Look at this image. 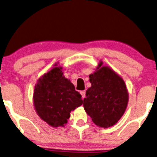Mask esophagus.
Masks as SVG:
<instances>
[{
    "label": "esophagus",
    "mask_w": 157,
    "mask_h": 157,
    "mask_svg": "<svg viewBox=\"0 0 157 157\" xmlns=\"http://www.w3.org/2000/svg\"><path fill=\"white\" fill-rule=\"evenodd\" d=\"M81 96H82V98L84 99L86 97V90H82V91H81Z\"/></svg>",
    "instance_id": "esophagus-1"
}]
</instances>
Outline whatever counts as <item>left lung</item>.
I'll use <instances>...</instances> for the list:
<instances>
[{"instance_id":"1","label":"left lung","mask_w":157,"mask_h":157,"mask_svg":"<svg viewBox=\"0 0 157 157\" xmlns=\"http://www.w3.org/2000/svg\"><path fill=\"white\" fill-rule=\"evenodd\" d=\"M100 61L89 75L91 86L86 90L83 108L99 128L115 125L125 112L129 94L123 78Z\"/></svg>"}]
</instances>
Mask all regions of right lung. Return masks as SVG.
Segmentation results:
<instances>
[{
    "label": "right lung",
    "mask_w": 157,
    "mask_h": 157,
    "mask_svg": "<svg viewBox=\"0 0 157 157\" xmlns=\"http://www.w3.org/2000/svg\"><path fill=\"white\" fill-rule=\"evenodd\" d=\"M58 63L38 79L33 98L37 114L53 128L64 127L70 113L83 104L81 94L65 78Z\"/></svg>",
    "instance_id": "add662e5"
}]
</instances>
